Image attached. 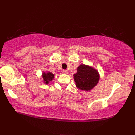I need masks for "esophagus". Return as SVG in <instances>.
Segmentation results:
<instances>
[{"instance_id":"1","label":"esophagus","mask_w":135,"mask_h":135,"mask_svg":"<svg viewBox=\"0 0 135 135\" xmlns=\"http://www.w3.org/2000/svg\"><path fill=\"white\" fill-rule=\"evenodd\" d=\"M63 73H64V74H68V71L67 70H65L63 71Z\"/></svg>"}]
</instances>
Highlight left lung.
Returning a JSON list of instances; mask_svg holds the SVG:
<instances>
[{"instance_id":"8db88e82","label":"left lung","mask_w":135,"mask_h":135,"mask_svg":"<svg viewBox=\"0 0 135 135\" xmlns=\"http://www.w3.org/2000/svg\"><path fill=\"white\" fill-rule=\"evenodd\" d=\"M74 81L79 89L89 91L99 82L98 71L89 66L81 64L77 68V73L74 74Z\"/></svg>"}]
</instances>
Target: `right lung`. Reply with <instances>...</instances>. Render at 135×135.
<instances>
[{
  "label": "right lung",
  "mask_w": 135,
  "mask_h": 135,
  "mask_svg": "<svg viewBox=\"0 0 135 135\" xmlns=\"http://www.w3.org/2000/svg\"><path fill=\"white\" fill-rule=\"evenodd\" d=\"M42 77L44 79V82L46 84H48V83L50 81H51L54 78V74L52 73H43Z\"/></svg>",
  "instance_id": "add662e5"
}]
</instances>
